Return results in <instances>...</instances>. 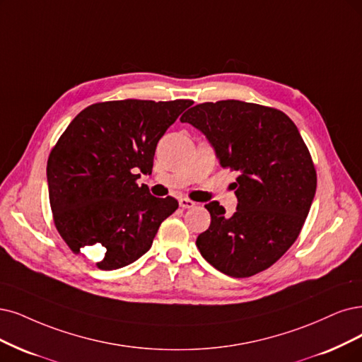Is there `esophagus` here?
<instances>
[{"label":"esophagus","instance_id":"34e87169","mask_svg":"<svg viewBox=\"0 0 362 362\" xmlns=\"http://www.w3.org/2000/svg\"><path fill=\"white\" fill-rule=\"evenodd\" d=\"M179 204H180L182 209H194L197 206V203H194L192 199H189V198H180Z\"/></svg>","mask_w":362,"mask_h":362}]
</instances>
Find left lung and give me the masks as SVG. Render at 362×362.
<instances>
[{"instance_id": "8db88e82", "label": "left lung", "mask_w": 362, "mask_h": 362, "mask_svg": "<svg viewBox=\"0 0 362 362\" xmlns=\"http://www.w3.org/2000/svg\"><path fill=\"white\" fill-rule=\"evenodd\" d=\"M182 122L202 131L233 183L237 211L206 204L211 222L197 238L203 258L231 277L272 267L293 245L316 192V170L296 124L273 107L238 100L197 104Z\"/></svg>"}]
</instances>
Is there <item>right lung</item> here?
<instances>
[{
  "label": "right lung",
  "mask_w": 362,
  "mask_h": 362,
  "mask_svg": "<svg viewBox=\"0 0 362 362\" xmlns=\"http://www.w3.org/2000/svg\"><path fill=\"white\" fill-rule=\"evenodd\" d=\"M191 100L97 103L66 127L47 159L49 202L74 253L117 270L151 249L159 225L179 207L139 186L152 173L159 139Z\"/></svg>",
  "instance_id": "1"
}]
</instances>
